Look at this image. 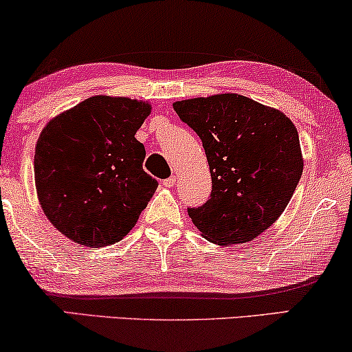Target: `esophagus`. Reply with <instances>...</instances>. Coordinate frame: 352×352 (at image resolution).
I'll return each mask as SVG.
<instances>
[{
  "label": "esophagus",
  "mask_w": 352,
  "mask_h": 352,
  "mask_svg": "<svg viewBox=\"0 0 352 352\" xmlns=\"http://www.w3.org/2000/svg\"><path fill=\"white\" fill-rule=\"evenodd\" d=\"M175 182H176V176H170V177H166V179H163L162 184L165 187H173L175 186Z\"/></svg>",
  "instance_id": "obj_1"
}]
</instances>
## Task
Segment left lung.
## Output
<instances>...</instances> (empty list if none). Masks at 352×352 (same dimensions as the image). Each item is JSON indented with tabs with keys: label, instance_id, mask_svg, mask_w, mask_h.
<instances>
[{
	"label": "left lung",
	"instance_id": "8db88e82",
	"mask_svg": "<svg viewBox=\"0 0 352 352\" xmlns=\"http://www.w3.org/2000/svg\"><path fill=\"white\" fill-rule=\"evenodd\" d=\"M175 111L202 140L212 194L187 208L205 239L252 241L285 212L302 175L298 131L278 109L237 94L176 102Z\"/></svg>",
	"mask_w": 352,
	"mask_h": 352
}]
</instances>
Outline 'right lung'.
<instances>
[{"mask_svg":"<svg viewBox=\"0 0 352 352\" xmlns=\"http://www.w3.org/2000/svg\"><path fill=\"white\" fill-rule=\"evenodd\" d=\"M150 104L124 97L87 98L47 124L34 171L45 215L87 248L121 241L139 220L158 182L144 171L135 132Z\"/></svg>","mask_w":352,"mask_h":352,"instance_id":"right-lung-1","label":"right lung"}]
</instances>
